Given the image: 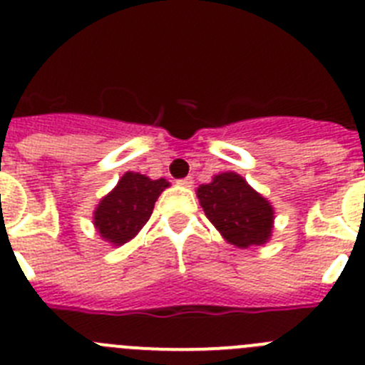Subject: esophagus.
I'll use <instances>...</instances> for the list:
<instances>
[{
    "instance_id": "obj_1",
    "label": "esophagus",
    "mask_w": 365,
    "mask_h": 365,
    "mask_svg": "<svg viewBox=\"0 0 365 365\" xmlns=\"http://www.w3.org/2000/svg\"><path fill=\"white\" fill-rule=\"evenodd\" d=\"M192 178L191 176H187V178H183V180H178V185H182V187H192Z\"/></svg>"
}]
</instances>
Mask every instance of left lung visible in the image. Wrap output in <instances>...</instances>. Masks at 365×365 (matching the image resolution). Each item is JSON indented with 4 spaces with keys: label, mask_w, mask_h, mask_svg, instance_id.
<instances>
[{
    "label": "left lung",
    "mask_w": 365,
    "mask_h": 365,
    "mask_svg": "<svg viewBox=\"0 0 365 365\" xmlns=\"http://www.w3.org/2000/svg\"><path fill=\"white\" fill-rule=\"evenodd\" d=\"M196 196L209 222L235 248L262 246L272 239L274 205L240 174H217L196 189Z\"/></svg>",
    "instance_id": "8db88e82"
}]
</instances>
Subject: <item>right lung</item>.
Segmentation results:
<instances>
[{"instance_id": "1", "label": "right lung", "mask_w": 365, "mask_h": 365, "mask_svg": "<svg viewBox=\"0 0 365 365\" xmlns=\"http://www.w3.org/2000/svg\"><path fill=\"white\" fill-rule=\"evenodd\" d=\"M165 178L125 173L112 191L101 198L93 211V226L112 246H123L138 235L148 222L158 196L169 187Z\"/></svg>"}]
</instances>
